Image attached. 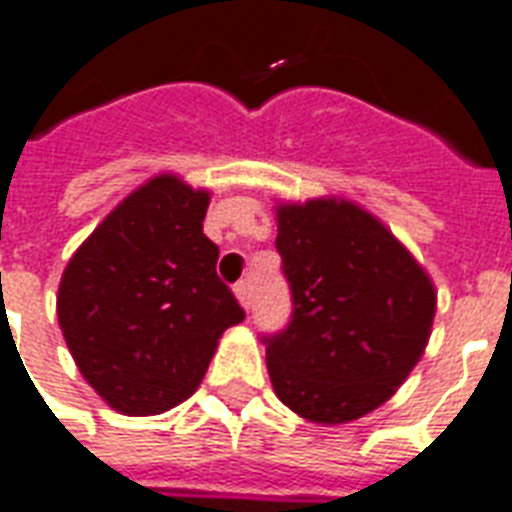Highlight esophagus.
I'll return each instance as SVG.
<instances>
[{
	"label": "esophagus",
	"mask_w": 512,
	"mask_h": 512,
	"mask_svg": "<svg viewBox=\"0 0 512 512\" xmlns=\"http://www.w3.org/2000/svg\"><path fill=\"white\" fill-rule=\"evenodd\" d=\"M233 292H236V298H239L241 306H244V308L252 306V287H249L247 279H241V282L233 287Z\"/></svg>",
	"instance_id": "1"
}]
</instances>
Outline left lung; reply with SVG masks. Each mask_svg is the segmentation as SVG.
<instances>
[{"label": "left lung", "instance_id": "left-lung-1", "mask_svg": "<svg viewBox=\"0 0 512 512\" xmlns=\"http://www.w3.org/2000/svg\"><path fill=\"white\" fill-rule=\"evenodd\" d=\"M292 319L265 335L273 392L314 424L376 411L424 354L435 287L392 230L343 198L276 206Z\"/></svg>", "mask_w": 512, "mask_h": 512}]
</instances>
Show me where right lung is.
<instances>
[{
	"instance_id": "add662e5",
	"label": "right lung",
	"mask_w": 512,
	"mask_h": 512,
	"mask_svg": "<svg viewBox=\"0 0 512 512\" xmlns=\"http://www.w3.org/2000/svg\"><path fill=\"white\" fill-rule=\"evenodd\" d=\"M209 193L158 174L80 244L58 284V325L83 378L126 416L193 395L244 308L217 276Z\"/></svg>"
}]
</instances>
